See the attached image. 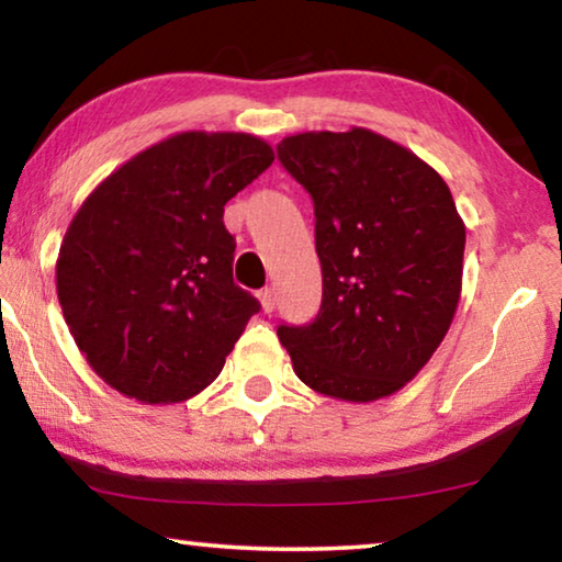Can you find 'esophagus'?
Wrapping results in <instances>:
<instances>
[{
    "label": "esophagus",
    "mask_w": 562,
    "mask_h": 562,
    "mask_svg": "<svg viewBox=\"0 0 562 562\" xmlns=\"http://www.w3.org/2000/svg\"><path fill=\"white\" fill-rule=\"evenodd\" d=\"M260 302H262V310L265 312H272L274 310V302H278V297H274V290L272 288H265L260 292Z\"/></svg>",
    "instance_id": "esophagus-1"
}]
</instances>
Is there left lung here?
I'll use <instances>...</instances> for the list:
<instances>
[{
    "label": "left lung",
    "mask_w": 562,
    "mask_h": 562,
    "mask_svg": "<svg viewBox=\"0 0 562 562\" xmlns=\"http://www.w3.org/2000/svg\"><path fill=\"white\" fill-rule=\"evenodd\" d=\"M315 203L322 307L280 325L292 369L315 392L374 402L431 359L461 297L465 227L436 170L367 128L310 131L278 144Z\"/></svg>",
    "instance_id": "1"
}]
</instances>
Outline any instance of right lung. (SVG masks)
I'll return each instance as SVG.
<instances>
[{
  "instance_id": "obj_1",
  "label": "right lung",
  "mask_w": 562,
  "mask_h": 562,
  "mask_svg": "<svg viewBox=\"0 0 562 562\" xmlns=\"http://www.w3.org/2000/svg\"><path fill=\"white\" fill-rule=\"evenodd\" d=\"M272 160L250 133L186 131L113 170L74 215L56 294L76 347L116 392L183 402L221 374L260 312L233 282L225 203Z\"/></svg>"
}]
</instances>
